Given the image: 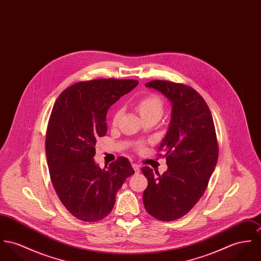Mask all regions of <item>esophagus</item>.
Masks as SVG:
<instances>
[{"label":"esophagus","instance_id":"obj_1","mask_svg":"<svg viewBox=\"0 0 261 261\" xmlns=\"http://www.w3.org/2000/svg\"><path fill=\"white\" fill-rule=\"evenodd\" d=\"M132 167H133L135 173H139V172H140V166H139V165H137V164H132Z\"/></svg>","mask_w":261,"mask_h":261}]
</instances>
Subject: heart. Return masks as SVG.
<instances>
[{
  "label": "heart",
  "instance_id": "heart-1",
  "mask_svg": "<svg viewBox=\"0 0 261 261\" xmlns=\"http://www.w3.org/2000/svg\"><path fill=\"white\" fill-rule=\"evenodd\" d=\"M136 107L141 116L143 117V119L148 117H153V116L160 118L164 110V103L158 95L149 94L141 98L140 100L138 101ZM120 116L121 110H117L112 117V123L116 124L119 120Z\"/></svg>",
  "mask_w": 261,
  "mask_h": 261
}]
</instances>
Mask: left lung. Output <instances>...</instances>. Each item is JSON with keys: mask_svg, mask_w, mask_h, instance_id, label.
<instances>
[{"mask_svg": "<svg viewBox=\"0 0 261 261\" xmlns=\"http://www.w3.org/2000/svg\"><path fill=\"white\" fill-rule=\"evenodd\" d=\"M164 94L172 104L169 130L159 151H166L168 170L160 175L149 167L143 194L146 211L159 221L178 220L201 199L219 157V144L211 110L192 87L167 81L145 84Z\"/></svg>", "mask_w": 261, "mask_h": 261, "instance_id": "8db88e82", "label": "left lung"}]
</instances>
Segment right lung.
I'll return each mask as SVG.
<instances>
[{"instance_id": "add662e5", "label": "right lung", "mask_w": 261, "mask_h": 261, "mask_svg": "<svg viewBox=\"0 0 261 261\" xmlns=\"http://www.w3.org/2000/svg\"><path fill=\"white\" fill-rule=\"evenodd\" d=\"M138 83L114 79L81 81L62 91L55 102L45 136L49 176L62 204L81 221L105 218L123 182L134 174L125 157L106 170L93 157L96 142L107 132L108 109Z\"/></svg>"}]
</instances>
